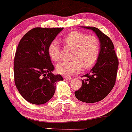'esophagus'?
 <instances>
[{
  "label": "esophagus",
  "mask_w": 132,
  "mask_h": 132,
  "mask_svg": "<svg viewBox=\"0 0 132 132\" xmlns=\"http://www.w3.org/2000/svg\"><path fill=\"white\" fill-rule=\"evenodd\" d=\"M64 80L65 81H70V80H71V77H66V76H65L64 77Z\"/></svg>",
  "instance_id": "esophagus-1"
}]
</instances>
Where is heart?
Instances as JSON below:
<instances>
[{
  "label": "heart",
  "mask_w": 132,
  "mask_h": 132,
  "mask_svg": "<svg viewBox=\"0 0 132 132\" xmlns=\"http://www.w3.org/2000/svg\"><path fill=\"white\" fill-rule=\"evenodd\" d=\"M67 47L74 49L71 62H60L56 65V72L62 75L69 76L79 72L81 69L87 70L95 65L98 58L100 44L96 36L80 32H72L63 39ZM48 55L53 61L56 62L60 56V45L57 39L50 43Z\"/></svg>",
  "instance_id": "obj_1"
}]
</instances>
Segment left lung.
<instances>
[{
    "label": "left lung",
    "instance_id": "left-lung-1",
    "mask_svg": "<svg viewBox=\"0 0 132 132\" xmlns=\"http://www.w3.org/2000/svg\"><path fill=\"white\" fill-rule=\"evenodd\" d=\"M93 31L100 44V51L96 63L89 73L84 75L82 86L74 93L80 101L94 103L108 95L115 85L118 71V57L113 43L109 37L94 27H82Z\"/></svg>",
    "mask_w": 132,
    "mask_h": 132
}]
</instances>
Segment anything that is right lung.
I'll return each instance as SVG.
<instances>
[{
	"label": "right lung",
	"instance_id": "add662e5",
	"mask_svg": "<svg viewBox=\"0 0 132 132\" xmlns=\"http://www.w3.org/2000/svg\"><path fill=\"white\" fill-rule=\"evenodd\" d=\"M63 28L30 30L22 37L14 61V82L19 93L28 102L45 104L53 96L61 75L52 73L54 67L48 55L50 43Z\"/></svg>",
	"mask_w": 132,
	"mask_h": 132
}]
</instances>
